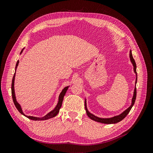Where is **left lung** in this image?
<instances>
[{"label": "left lung", "mask_w": 153, "mask_h": 153, "mask_svg": "<svg viewBox=\"0 0 153 153\" xmlns=\"http://www.w3.org/2000/svg\"><path fill=\"white\" fill-rule=\"evenodd\" d=\"M129 58H130V61L133 64V70L135 73L136 74V80H135V89H134V92H133V98L131 100V105L129 106V107L125 110L123 112H122L121 114H119L118 115H116V116H114L110 118H101V117H98L96 116V115H93L92 114H91V112H89V110H87V103H86V100H85V108L86 110V113L87 115H88L90 119H91L93 121H95L96 122H99L101 123H103V124H115L117 123L120 121H121L123 119H124L126 117V115L128 114V113L129 112V111L131 110L132 106H133L134 103H135V101L136 100V96H137V89H136V84H137V65L135 60H134L133 55H132V53H131V50H130L129 52Z\"/></svg>", "instance_id": "8db88e82"}]
</instances>
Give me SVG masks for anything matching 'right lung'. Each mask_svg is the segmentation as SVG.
Returning a JSON list of instances; mask_svg holds the SVG:
<instances>
[{
	"instance_id": "1",
	"label": "right lung",
	"mask_w": 153,
	"mask_h": 153,
	"mask_svg": "<svg viewBox=\"0 0 153 153\" xmlns=\"http://www.w3.org/2000/svg\"><path fill=\"white\" fill-rule=\"evenodd\" d=\"M24 50V48H23L21 51L20 52V54L22 53L23 50ZM18 63H19V61H18L17 62H16V67H15V72H16V68H17V66L18 65ZM15 73L14 74V76H13V80H12V84H11V94H12V98H13V102H14V104H15L16 108H17V110L19 111V112L24 115V116H25L26 117L29 118V119H31V120H33V121H43V120H47V119H49L50 118H52V117H54L56 116V115L58 114L59 112V110L60 108H61V106H62V101H63V98H64V95H65L66 92L68 89L69 86H67L66 87H64L63 90L62 91V92H61V94H59V101H58V103L56 105V106H55V108L51 111V112H50L49 113H48L47 115H45L44 117H34V116H28V115H26L24 112H23L22 111V109L21 108V106L16 101V96H15V88H14V84H15Z\"/></svg>"
}]
</instances>
